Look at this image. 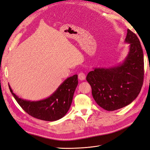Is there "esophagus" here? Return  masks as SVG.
Instances as JSON below:
<instances>
[{"mask_svg": "<svg viewBox=\"0 0 150 150\" xmlns=\"http://www.w3.org/2000/svg\"><path fill=\"white\" fill-rule=\"evenodd\" d=\"M78 78L79 80L81 81H83L86 78V75L84 73V72H79V73L78 74Z\"/></svg>", "mask_w": 150, "mask_h": 150, "instance_id": "1", "label": "esophagus"}]
</instances>
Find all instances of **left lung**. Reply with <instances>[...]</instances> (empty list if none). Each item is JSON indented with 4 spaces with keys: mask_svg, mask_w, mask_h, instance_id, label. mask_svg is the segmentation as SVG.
I'll use <instances>...</instances> for the list:
<instances>
[{
    "mask_svg": "<svg viewBox=\"0 0 150 150\" xmlns=\"http://www.w3.org/2000/svg\"><path fill=\"white\" fill-rule=\"evenodd\" d=\"M125 42L129 51L119 66L111 68H94L86 76L92 88V95L98 105L107 111L121 109L137 98L144 78V57L139 40L127 30Z\"/></svg>",
    "mask_w": 150,
    "mask_h": 150,
    "instance_id": "1",
    "label": "left lung"
}]
</instances>
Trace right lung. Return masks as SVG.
I'll list each match as a JSON object with an SVG mask.
<instances>
[{
	"instance_id": "1",
	"label": "right lung",
	"mask_w": 150,
	"mask_h": 150,
	"mask_svg": "<svg viewBox=\"0 0 150 150\" xmlns=\"http://www.w3.org/2000/svg\"><path fill=\"white\" fill-rule=\"evenodd\" d=\"M78 84V75L67 78L51 96L38 101L22 99L9 89L17 103L23 110L35 118L47 121H54L64 117L72 101L74 93Z\"/></svg>"
}]
</instances>
